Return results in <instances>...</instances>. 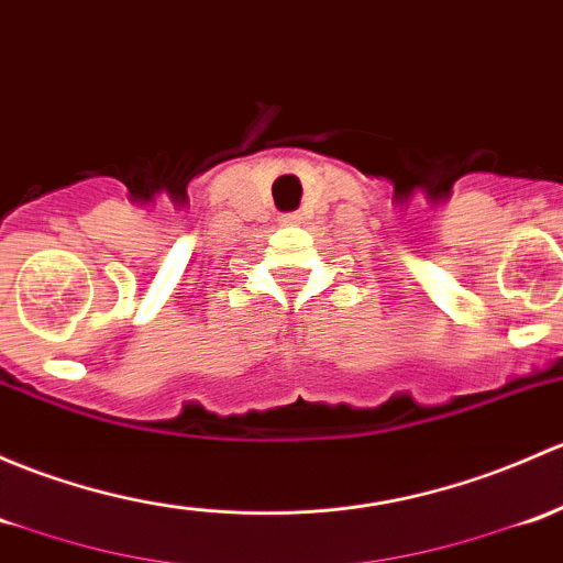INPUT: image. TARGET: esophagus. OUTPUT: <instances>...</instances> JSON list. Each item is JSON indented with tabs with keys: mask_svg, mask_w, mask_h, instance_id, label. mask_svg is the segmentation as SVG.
<instances>
[{
	"mask_svg": "<svg viewBox=\"0 0 563 563\" xmlns=\"http://www.w3.org/2000/svg\"><path fill=\"white\" fill-rule=\"evenodd\" d=\"M280 221H283V223H299L301 218H299V212H286V216H283Z\"/></svg>",
	"mask_w": 563,
	"mask_h": 563,
	"instance_id": "34e87169",
	"label": "esophagus"
}]
</instances>
